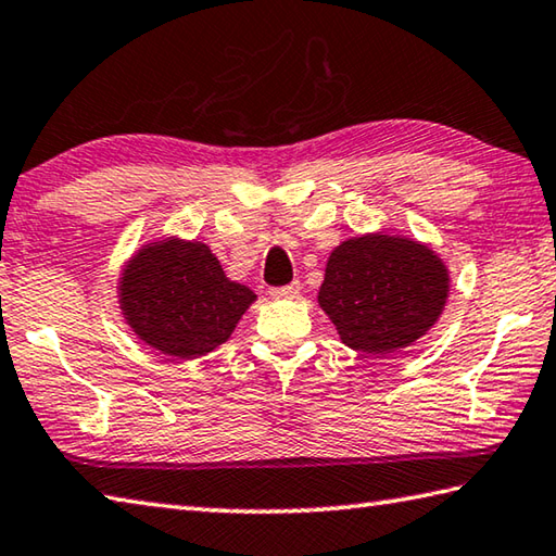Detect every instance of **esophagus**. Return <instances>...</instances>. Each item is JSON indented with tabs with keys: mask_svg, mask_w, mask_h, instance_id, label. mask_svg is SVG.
I'll list each match as a JSON object with an SVG mask.
<instances>
[{
	"mask_svg": "<svg viewBox=\"0 0 556 556\" xmlns=\"http://www.w3.org/2000/svg\"><path fill=\"white\" fill-rule=\"evenodd\" d=\"M299 291H301V285H299V281H291V285H287V287H277V289H271V291H269V296H271V299H277V301H289V299H296V296H299Z\"/></svg>",
	"mask_w": 556,
	"mask_h": 556,
	"instance_id": "esophagus-1",
	"label": "esophagus"
}]
</instances>
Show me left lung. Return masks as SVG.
I'll return each instance as SVG.
<instances>
[{"label":"left lung","mask_w":556,"mask_h":556,"mask_svg":"<svg viewBox=\"0 0 556 556\" xmlns=\"http://www.w3.org/2000/svg\"><path fill=\"white\" fill-rule=\"evenodd\" d=\"M450 296V269L416 238L365 233L342 240L326 262L318 306L342 345L391 355L413 345L440 320Z\"/></svg>","instance_id":"8db88e82"}]
</instances>
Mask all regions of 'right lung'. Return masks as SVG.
<instances>
[{
  "label": "right lung",
  "mask_w": 556,
  "mask_h": 556,
  "mask_svg": "<svg viewBox=\"0 0 556 556\" xmlns=\"http://www.w3.org/2000/svg\"><path fill=\"white\" fill-rule=\"evenodd\" d=\"M118 308L140 342L169 359H197L228 342L257 294L226 277L201 240H148L118 275Z\"/></svg>",
  "instance_id": "1"
}]
</instances>
